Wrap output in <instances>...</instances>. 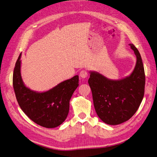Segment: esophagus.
I'll use <instances>...</instances> for the list:
<instances>
[{"mask_svg":"<svg viewBox=\"0 0 157 157\" xmlns=\"http://www.w3.org/2000/svg\"><path fill=\"white\" fill-rule=\"evenodd\" d=\"M80 77L82 78H86L88 77V73L85 70H82L80 72Z\"/></svg>","mask_w":157,"mask_h":157,"instance_id":"1","label":"esophagus"}]
</instances>
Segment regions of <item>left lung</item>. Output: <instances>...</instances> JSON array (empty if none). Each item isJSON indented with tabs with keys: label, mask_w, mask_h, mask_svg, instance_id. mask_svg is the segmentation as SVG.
I'll return each mask as SVG.
<instances>
[{
	"label": "left lung",
	"mask_w": 157,
	"mask_h": 157,
	"mask_svg": "<svg viewBox=\"0 0 157 157\" xmlns=\"http://www.w3.org/2000/svg\"><path fill=\"white\" fill-rule=\"evenodd\" d=\"M136 56L131 74L113 80L97 71H90L88 84L97 116L104 123L116 125L130 119L138 109L144 95L145 77L141 56L133 44H129Z\"/></svg>",
	"instance_id": "8db88e82"
}]
</instances>
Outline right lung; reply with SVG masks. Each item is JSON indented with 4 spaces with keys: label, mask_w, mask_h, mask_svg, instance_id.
Returning a JSON list of instances; mask_svg holds the SVG:
<instances>
[{
    "label": "right lung",
    "mask_w": 157,
    "mask_h": 157,
    "mask_svg": "<svg viewBox=\"0 0 157 157\" xmlns=\"http://www.w3.org/2000/svg\"><path fill=\"white\" fill-rule=\"evenodd\" d=\"M21 53L16 62L13 86L16 99L25 114L37 125L55 128L66 120L69 101L78 86V76L64 80L45 91L32 90L25 86L21 75Z\"/></svg>",
    "instance_id": "obj_1"
}]
</instances>
